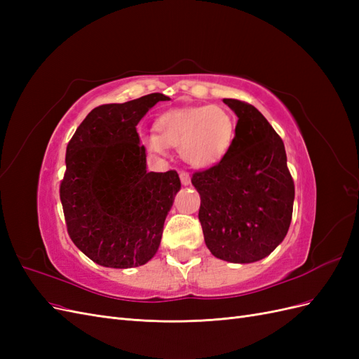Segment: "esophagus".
<instances>
[{
  "instance_id": "esophagus-1",
  "label": "esophagus",
  "mask_w": 359,
  "mask_h": 359,
  "mask_svg": "<svg viewBox=\"0 0 359 359\" xmlns=\"http://www.w3.org/2000/svg\"><path fill=\"white\" fill-rule=\"evenodd\" d=\"M180 178H181V182L184 184V186H189V184H190V175H189V172L181 170V172H180Z\"/></svg>"
}]
</instances>
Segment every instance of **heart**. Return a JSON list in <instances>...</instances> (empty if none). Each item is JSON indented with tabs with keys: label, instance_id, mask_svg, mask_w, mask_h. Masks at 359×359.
I'll return each mask as SVG.
<instances>
[{
	"label": "heart",
	"instance_id": "obj_1",
	"mask_svg": "<svg viewBox=\"0 0 359 359\" xmlns=\"http://www.w3.org/2000/svg\"><path fill=\"white\" fill-rule=\"evenodd\" d=\"M154 128L157 135L145 137V144L153 153L165 154L166 147L178 148L187 165L210 169L229 153L235 119L222 106H187L160 115Z\"/></svg>",
	"mask_w": 359,
	"mask_h": 359
}]
</instances>
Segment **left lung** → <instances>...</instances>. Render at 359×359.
Segmentation results:
<instances>
[{"instance_id":"8db88e82","label":"left lung","mask_w":359,"mask_h":359,"mask_svg":"<svg viewBox=\"0 0 359 359\" xmlns=\"http://www.w3.org/2000/svg\"><path fill=\"white\" fill-rule=\"evenodd\" d=\"M236 114L227 156L193 173L201 194L199 222L205 244L222 260L252 264L266 257L289 231L295 186L285 144L255 106L223 100Z\"/></svg>"}]
</instances>
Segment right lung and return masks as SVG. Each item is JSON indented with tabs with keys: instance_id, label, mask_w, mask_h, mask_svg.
<instances>
[{
	"instance_id": "right-lung-1",
	"label": "right lung",
	"mask_w": 359,
	"mask_h": 359,
	"mask_svg": "<svg viewBox=\"0 0 359 359\" xmlns=\"http://www.w3.org/2000/svg\"><path fill=\"white\" fill-rule=\"evenodd\" d=\"M153 93L102 104L76 128L60 186L67 232L93 262L133 268L157 253L163 224L181 189L177 170L147 172L136 126L157 102Z\"/></svg>"
}]
</instances>
